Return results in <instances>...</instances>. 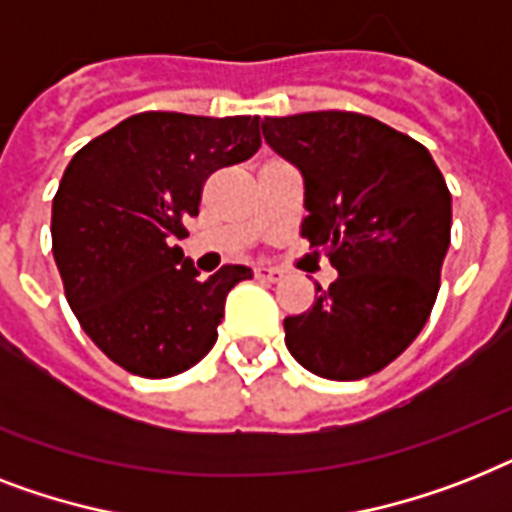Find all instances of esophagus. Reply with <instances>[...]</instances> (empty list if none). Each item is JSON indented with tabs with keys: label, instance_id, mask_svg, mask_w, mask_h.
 I'll return each mask as SVG.
<instances>
[{
	"label": "esophagus",
	"instance_id": "obj_1",
	"mask_svg": "<svg viewBox=\"0 0 512 512\" xmlns=\"http://www.w3.org/2000/svg\"><path fill=\"white\" fill-rule=\"evenodd\" d=\"M255 278H257V281H270V284H273V281H278V278H281V270H276V268H255Z\"/></svg>",
	"mask_w": 512,
	"mask_h": 512
}]
</instances>
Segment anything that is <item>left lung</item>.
<instances>
[{
	"label": "left lung",
	"instance_id": "left-lung-1",
	"mask_svg": "<svg viewBox=\"0 0 512 512\" xmlns=\"http://www.w3.org/2000/svg\"><path fill=\"white\" fill-rule=\"evenodd\" d=\"M263 136L305 176L302 236L339 278L284 321L302 368L331 381L384 371L421 334L450 247L452 197L429 149L360 112L265 118Z\"/></svg>",
	"mask_w": 512,
	"mask_h": 512
}]
</instances>
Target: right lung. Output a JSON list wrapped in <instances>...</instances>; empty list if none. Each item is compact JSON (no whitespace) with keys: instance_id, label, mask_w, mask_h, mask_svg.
Wrapping results in <instances>:
<instances>
[{"instance_id":"right-lung-1","label":"right lung","mask_w":512,"mask_h":512,"mask_svg":"<svg viewBox=\"0 0 512 512\" xmlns=\"http://www.w3.org/2000/svg\"><path fill=\"white\" fill-rule=\"evenodd\" d=\"M260 149V118L139 112L78 149L52 199V252L81 328L144 378L189 371L218 339L226 294L252 278L223 265L199 281L176 239L215 170Z\"/></svg>"}]
</instances>
